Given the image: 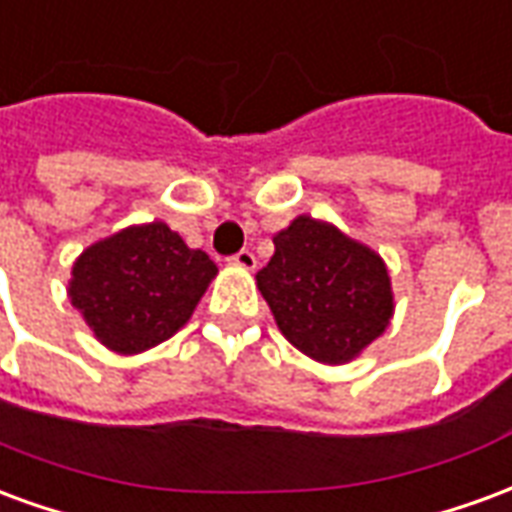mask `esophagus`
Segmentation results:
<instances>
[{
	"label": "esophagus",
	"instance_id": "1",
	"mask_svg": "<svg viewBox=\"0 0 512 512\" xmlns=\"http://www.w3.org/2000/svg\"><path fill=\"white\" fill-rule=\"evenodd\" d=\"M230 266H235V268H244V271H252V268L257 266V260H255V255H252V252H249V249H241V252H238V255L230 257Z\"/></svg>",
	"mask_w": 512,
	"mask_h": 512
}]
</instances>
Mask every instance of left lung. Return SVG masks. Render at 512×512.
I'll return each instance as SVG.
<instances>
[{
	"label": "left lung",
	"mask_w": 512,
	"mask_h": 512,
	"mask_svg": "<svg viewBox=\"0 0 512 512\" xmlns=\"http://www.w3.org/2000/svg\"><path fill=\"white\" fill-rule=\"evenodd\" d=\"M255 279L285 340L321 365L354 362L395 315L384 257L307 213L274 235Z\"/></svg>",
	"instance_id": "left-lung-1"
}]
</instances>
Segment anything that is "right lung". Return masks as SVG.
I'll list each match as a JSON object with an SVG mask.
<instances>
[{"mask_svg": "<svg viewBox=\"0 0 512 512\" xmlns=\"http://www.w3.org/2000/svg\"><path fill=\"white\" fill-rule=\"evenodd\" d=\"M216 274L167 222L131 224L73 260L68 299L98 343L134 356L180 332Z\"/></svg>", "mask_w": 512, "mask_h": 512, "instance_id": "add662e5", "label": "right lung"}]
</instances>
